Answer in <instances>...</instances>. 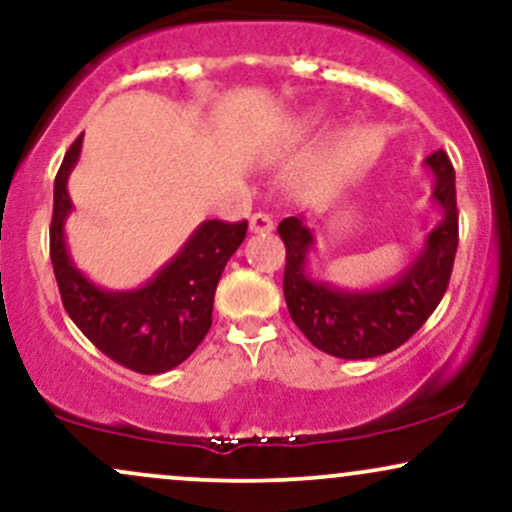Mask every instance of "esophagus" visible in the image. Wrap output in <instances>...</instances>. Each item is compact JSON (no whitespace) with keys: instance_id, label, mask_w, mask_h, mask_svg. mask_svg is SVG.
Segmentation results:
<instances>
[{"instance_id":"esophagus-1","label":"esophagus","mask_w":512,"mask_h":512,"mask_svg":"<svg viewBox=\"0 0 512 512\" xmlns=\"http://www.w3.org/2000/svg\"><path fill=\"white\" fill-rule=\"evenodd\" d=\"M250 231L252 233H272L274 231L272 217H269V214H262V212L252 214V217H250Z\"/></svg>"}]
</instances>
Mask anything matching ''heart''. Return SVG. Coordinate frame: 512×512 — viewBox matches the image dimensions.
Listing matches in <instances>:
<instances>
[{"instance_id":"heart-1","label":"heart","mask_w":512,"mask_h":512,"mask_svg":"<svg viewBox=\"0 0 512 512\" xmlns=\"http://www.w3.org/2000/svg\"><path fill=\"white\" fill-rule=\"evenodd\" d=\"M322 121H324V109H312V112H307V114L300 116L298 121H293L291 126H288L286 131L281 133V138H283V140H295V138H300V135L310 133L312 128H317Z\"/></svg>"}]
</instances>
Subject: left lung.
Here are the masks:
<instances>
[{"instance_id":"left-lung-1","label":"left lung","mask_w":512,"mask_h":512,"mask_svg":"<svg viewBox=\"0 0 512 512\" xmlns=\"http://www.w3.org/2000/svg\"><path fill=\"white\" fill-rule=\"evenodd\" d=\"M434 178L432 205L441 219L422 240V248L389 283L369 288H343L334 281L312 279L307 272L310 250L317 245L315 229L305 214L279 224L286 245L283 295L288 312L312 346L343 360H367L403 346L441 303L458 250V207L455 171L443 150L424 157Z\"/></svg>"}]
</instances>
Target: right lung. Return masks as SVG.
<instances>
[{"label": "right lung", "mask_w": 512, "mask_h": 512, "mask_svg": "<svg viewBox=\"0 0 512 512\" xmlns=\"http://www.w3.org/2000/svg\"><path fill=\"white\" fill-rule=\"evenodd\" d=\"M80 147L83 135L69 147L54 181L49 255L61 303L73 324L114 362L140 374L169 372L207 336L214 291L226 262L245 240L248 221H202L143 286L131 291L97 286L80 272L66 243V219L73 212L69 176L78 164Z\"/></svg>", "instance_id": "1"}]
</instances>
